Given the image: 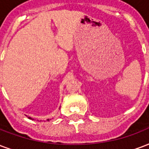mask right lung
Returning a JSON list of instances; mask_svg holds the SVG:
<instances>
[{"label": "right lung", "instance_id": "obj_1", "mask_svg": "<svg viewBox=\"0 0 149 149\" xmlns=\"http://www.w3.org/2000/svg\"><path fill=\"white\" fill-rule=\"evenodd\" d=\"M26 116H27V115H26ZM27 118H29V119H31V120H33V118H31V117H28V116H27ZM49 119H47V121H49Z\"/></svg>", "mask_w": 149, "mask_h": 149}]
</instances>
